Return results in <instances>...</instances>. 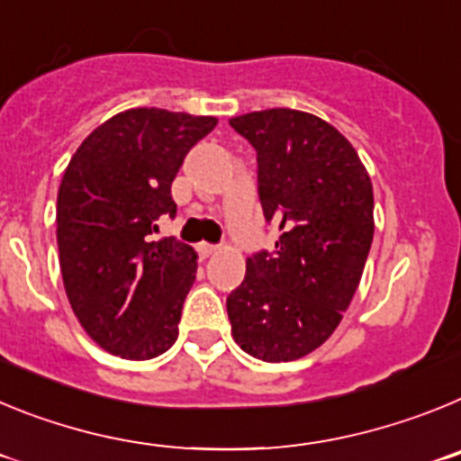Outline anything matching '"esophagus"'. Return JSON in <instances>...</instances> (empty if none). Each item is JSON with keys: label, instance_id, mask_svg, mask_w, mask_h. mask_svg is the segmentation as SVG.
I'll return each instance as SVG.
<instances>
[{"label": "esophagus", "instance_id": "1", "mask_svg": "<svg viewBox=\"0 0 461 461\" xmlns=\"http://www.w3.org/2000/svg\"><path fill=\"white\" fill-rule=\"evenodd\" d=\"M195 249H198L201 258H207V256H212V254H214V251H217V244L201 242V244H198V247H195Z\"/></svg>", "mask_w": 461, "mask_h": 461}]
</instances>
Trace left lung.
Wrapping results in <instances>:
<instances>
[{
  "label": "left lung",
  "instance_id": "left-lung-1",
  "mask_svg": "<svg viewBox=\"0 0 461 461\" xmlns=\"http://www.w3.org/2000/svg\"><path fill=\"white\" fill-rule=\"evenodd\" d=\"M258 161L275 249L247 258L226 300L240 348L266 362L307 356L348 309L374 238V191L353 145L321 117L272 108L230 120Z\"/></svg>",
  "mask_w": 461,
  "mask_h": 461
}]
</instances>
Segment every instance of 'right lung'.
Returning <instances> with one entry per match:
<instances>
[{
  "label": "right lung",
  "instance_id": "add662e5",
  "mask_svg": "<svg viewBox=\"0 0 461 461\" xmlns=\"http://www.w3.org/2000/svg\"><path fill=\"white\" fill-rule=\"evenodd\" d=\"M214 117L133 108L89 133L57 194V247L68 303L101 348L149 360L177 339L198 254L175 238L154 242L175 217L170 186Z\"/></svg>",
  "mask_w": 461,
  "mask_h": 461
}]
</instances>
